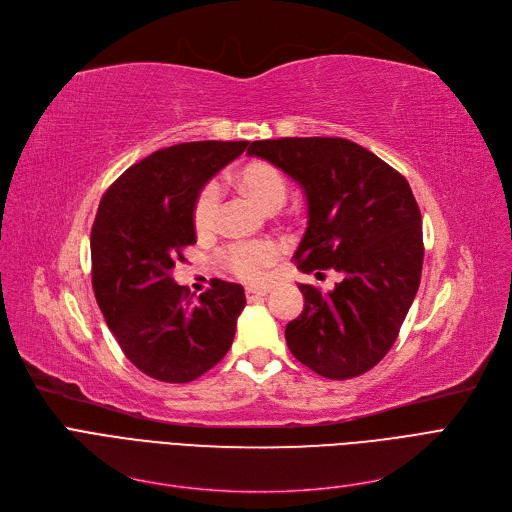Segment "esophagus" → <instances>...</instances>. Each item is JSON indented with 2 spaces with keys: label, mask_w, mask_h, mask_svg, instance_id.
Wrapping results in <instances>:
<instances>
[{
  "label": "esophagus",
  "mask_w": 512,
  "mask_h": 512,
  "mask_svg": "<svg viewBox=\"0 0 512 512\" xmlns=\"http://www.w3.org/2000/svg\"><path fill=\"white\" fill-rule=\"evenodd\" d=\"M267 292H270V290H267V288H255V286H251V288H247V301H259V299H263L265 297V294Z\"/></svg>",
  "instance_id": "1"
}]
</instances>
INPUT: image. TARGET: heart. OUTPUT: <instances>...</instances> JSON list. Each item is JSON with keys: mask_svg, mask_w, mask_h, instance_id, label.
Masks as SVG:
<instances>
[{"mask_svg": "<svg viewBox=\"0 0 512 512\" xmlns=\"http://www.w3.org/2000/svg\"><path fill=\"white\" fill-rule=\"evenodd\" d=\"M234 182L242 193L251 197L261 209L276 211L284 205L288 195V182L284 174L267 161H249L234 174ZM222 203V191L218 182H207L193 205V224L199 234H207L215 228ZM282 249L274 240L232 242L218 253V261L226 272L245 282H259L267 270L278 263Z\"/></svg>", "mask_w": 512, "mask_h": 512, "instance_id": "b5f03b06", "label": "heart"}]
</instances>
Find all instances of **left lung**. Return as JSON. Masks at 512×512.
Wrapping results in <instances>:
<instances>
[{
	"label": "left lung",
	"mask_w": 512,
	"mask_h": 512,
	"mask_svg": "<svg viewBox=\"0 0 512 512\" xmlns=\"http://www.w3.org/2000/svg\"><path fill=\"white\" fill-rule=\"evenodd\" d=\"M247 153L305 188L299 270L340 274L330 292L299 284L305 309L286 326L290 353L328 380L363 375L396 342L421 280V211L407 178L340 137L253 141Z\"/></svg>",
	"instance_id": "left-lung-1"
}]
</instances>
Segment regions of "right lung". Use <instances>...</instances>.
Wrapping results in <instances>:
<instances>
[{
    "label": "right lung",
    "instance_id": "obj_1",
    "mask_svg": "<svg viewBox=\"0 0 512 512\" xmlns=\"http://www.w3.org/2000/svg\"><path fill=\"white\" fill-rule=\"evenodd\" d=\"M249 141H195L130 166L101 197L91 228L97 305L126 359L145 375L186 384L218 365L245 309L240 284L211 280L199 301L170 272L197 242L193 205L203 184Z\"/></svg>",
    "mask_w": 512,
    "mask_h": 512
}]
</instances>
